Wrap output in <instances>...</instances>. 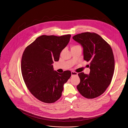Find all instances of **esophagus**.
<instances>
[{
  "mask_svg": "<svg viewBox=\"0 0 128 128\" xmlns=\"http://www.w3.org/2000/svg\"><path fill=\"white\" fill-rule=\"evenodd\" d=\"M71 75H72V76H77L78 74L77 72H74V71H71Z\"/></svg>",
  "mask_w": 128,
  "mask_h": 128,
  "instance_id": "1",
  "label": "esophagus"
}]
</instances>
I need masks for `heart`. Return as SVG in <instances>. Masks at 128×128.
Instances as JSON below:
<instances>
[{"label": "heart", "mask_w": 128, "mask_h": 128, "mask_svg": "<svg viewBox=\"0 0 128 128\" xmlns=\"http://www.w3.org/2000/svg\"><path fill=\"white\" fill-rule=\"evenodd\" d=\"M73 46L72 48H73V47H74V46Z\"/></svg>", "instance_id": "b5f03b06"}]
</instances>
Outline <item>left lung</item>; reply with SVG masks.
I'll return each mask as SVG.
<instances>
[{
	"mask_svg": "<svg viewBox=\"0 0 128 128\" xmlns=\"http://www.w3.org/2000/svg\"><path fill=\"white\" fill-rule=\"evenodd\" d=\"M83 48L84 59L90 62L89 74H78L80 93L88 99L102 95L110 84L114 70V59L111 46L101 36L90 32L82 33L72 38Z\"/></svg>",
	"mask_w": 128,
	"mask_h": 128,
	"instance_id": "left-lung-1",
	"label": "left lung"
}]
</instances>
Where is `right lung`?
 Here are the masks:
<instances>
[{
  "label": "right lung",
  "mask_w": 128,
  "mask_h": 128,
  "mask_svg": "<svg viewBox=\"0 0 128 128\" xmlns=\"http://www.w3.org/2000/svg\"><path fill=\"white\" fill-rule=\"evenodd\" d=\"M70 37V34L40 36L23 54L21 71L24 82L30 93L40 101L52 103L57 101L71 76L69 70L59 74L52 65L54 61H59Z\"/></svg>",
  "instance_id": "right-lung-1"
}]
</instances>
